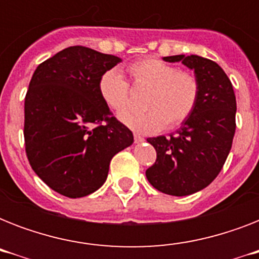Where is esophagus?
I'll use <instances>...</instances> for the list:
<instances>
[{
    "mask_svg": "<svg viewBox=\"0 0 259 259\" xmlns=\"http://www.w3.org/2000/svg\"><path fill=\"white\" fill-rule=\"evenodd\" d=\"M134 142H136V144L144 142V138H142L141 136H138V134H134Z\"/></svg>",
    "mask_w": 259,
    "mask_h": 259,
    "instance_id": "obj_1",
    "label": "esophagus"
}]
</instances>
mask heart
<instances>
[{"mask_svg": "<svg viewBox=\"0 0 259 259\" xmlns=\"http://www.w3.org/2000/svg\"><path fill=\"white\" fill-rule=\"evenodd\" d=\"M127 72L136 89H149L144 102L145 113L125 114L121 121L141 134L157 133L164 127H176L195 111L200 97V84L192 72L158 58L132 63ZM98 94L111 111L129 109V84L117 70H107L98 80Z\"/></svg>", "mask_w": 259, "mask_h": 259, "instance_id": "1", "label": "heart"}]
</instances>
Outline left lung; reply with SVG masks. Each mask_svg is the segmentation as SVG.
<instances>
[{
	"mask_svg": "<svg viewBox=\"0 0 259 259\" xmlns=\"http://www.w3.org/2000/svg\"><path fill=\"white\" fill-rule=\"evenodd\" d=\"M164 60L181 62L195 71L200 97L176 133L148 138L157 158L145 173L160 192L187 196L211 184L225 165L235 134L237 101L229 76L212 60L197 55H175Z\"/></svg>",
	"mask_w": 259,
	"mask_h": 259,
	"instance_id": "8db88e82",
	"label": "left lung"
}]
</instances>
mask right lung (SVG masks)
I'll list each match as a JSON object with an SVG mask.
<instances>
[{
  "mask_svg": "<svg viewBox=\"0 0 259 259\" xmlns=\"http://www.w3.org/2000/svg\"><path fill=\"white\" fill-rule=\"evenodd\" d=\"M121 59L82 46L38 64L25 95L26 157L34 173L63 196L83 197L107 179L111 158L133 144L113 117L98 80Z\"/></svg>",
  "mask_w": 259,
  "mask_h": 259,
  "instance_id": "right-lung-1",
  "label": "right lung"
}]
</instances>
